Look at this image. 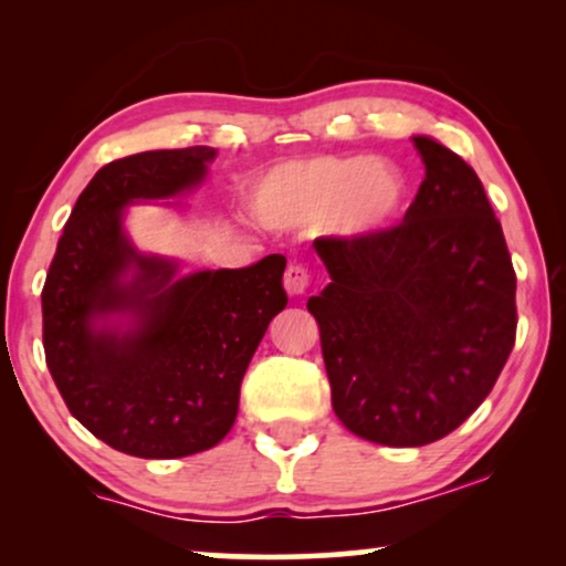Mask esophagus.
Wrapping results in <instances>:
<instances>
[{"label": "esophagus", "mask_w": 566, "mask_h": 566, "mask_svg": "<svg viewBox=\"0 0 566 566\" xmlns=\"http://www.w3.org/2000/svg\"><path fill=\"white\" fill-rule=\"evenodd\" d=\"M308 277H312L308 275V268L293 262V265H289V270H285V275H283L285 291H289L291 296H298V293H304L308 289Z\"/></svg>", "instance_id": "34e87169"}]
</instances>
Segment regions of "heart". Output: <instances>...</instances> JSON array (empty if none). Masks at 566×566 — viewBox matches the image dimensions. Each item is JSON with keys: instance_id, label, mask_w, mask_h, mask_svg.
Returning <instances> with one entry per match:
<instances>
[{"instance_id": "1", "label": "heart", "mask_w": 566, "mask_h": 566, "mask_svg": "<svg viewBox=\"0 0 566 566\" xmlns=\"http://www.w3.org/2000/svg\"><path fill=\"white\" fill-rule=\"evenodd\" d=\"M405 177L389 161L314 157L270 169L254 190V211L268 227H312L329 221L343 234H368L389 223L405 203Z\"/></svg>"}]
</instances>
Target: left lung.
I'll return each instance as SVG.
<instances>
[{"instance_id":"left-lung-1","label":"left lung","mask_w":566,"mask_h":566,"mask_svg":"<svg viewBox=\"0 0 566 566\" xmlns=\"http://www.w3.org/2000/svg\"><path fill=\"white\" fill-rule=\"evenodd\" d=\"M424 180L405 221L314 247L329 285L319 322L332 407L355 436L428 446L486 399L515 345V270L474 169L415 136Z\"/></svg>"}]
</instances>
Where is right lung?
<instances>
[{"label": "right lung", "instance_id": "1", "mask_svg": "<svg viewBox=\"0 0 566 566\" xmlns=\"http://www.w3.org/2000/svg\"><path fill=\"white\" fill-rule=\"evenodd\" d=\"M213 157L188 146L105 165L76 198L41 293L45 366L69 412L138 459H182L227 438L244 370L289 304L283 254L175 277L177 262L128 242L126 206L196 188ZM107 315H128L129 327L99 328Z\"/></svg>", "mask_w": 566, "mask_h": 566}]
</instances>
